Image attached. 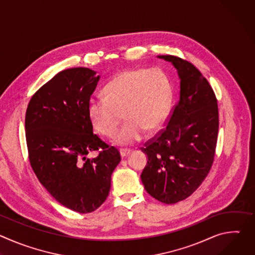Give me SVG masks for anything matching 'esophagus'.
I'll return each instance as SVG.
<instances>
[{
	"label": "esophagus",
	"mask_w": 255,
	"mask_h": 255,
	"mask_svg": "<svg viewBox=\"0 0 255 255\" xmlns=\"http://www.w3.org/2000/svg\"><path fill=\"white\" fill-rule=\"evenodd\" d=\"M120 154H121V157H122V158H125V157H127V156L130 154V150L121 149V150H120Z\"/></svg>",
	"instance_id": "1"
}]
</instances>
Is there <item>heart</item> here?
Here are the masks:
<instances>
[{"label": "heart", "mask_w": 255, "mask_h": 255, "mask_svg": "<svg viewBox=\"0 0 255 255\" xmlns=\"http://www.w3.org/2000/svg\"><path fill=\"white\" fill-rule=\"evenodd\" d=\"M105 99H91L88 115L102 135L112 136L121 120L123 127L113 139L118 146H130L146 134L158 131L169 113L172 89L168 77L159 68L127 69L104 89Z\"/></svg>", "instance_id": "obj_1"}]
</instances>
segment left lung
Wrapping results in <instances>:
<instances>
[{"instance_id":"left-lung-1","label":"left lung","mask_w":255,"mask_h":255,"mask_svg":"<svg viewBox=\"0 0 255 255\" xmlns=\"http://www.w3.org/2000/svg\"><path fill=\"white\" fill-rule=\"evenodd\" d=\"M157 57L176 69L179 101L166 128L141 149L148 158L141 180L151 197L175 204L191 196L209 173L219 116L215 94L197 67L176 56Z\"/></svg>"}]
</instances>
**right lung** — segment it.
Returning <instances> with one entry per match:
<instances>
[{
    "label": "right lung",
    "instance_id": "add662e5",
    "mask_svg": "<svg viewBox=\"0 0 255 255\" xmlns=\"http://www.w3.org/2000/svg\"><path fill=\"white\" fill-rule=\"evenodd\" d=\"M100 76L87 67L62 70L31 98L25 117L31 166L41 185L62 206L91 213L107 199L119 151L96 134L88 104ZM102 149L95 159L86 155Z\"/></svg>",
    "mask_w": 255,
    "mask_h": 255
}]
</instances>
